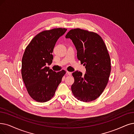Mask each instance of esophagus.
<instances>
[{"label":"esophagus","instance_id":"obj_1","mask_svg":"<svg viewBox=\"0 0 134 134\" xmlns=\"http://www.w3.org/2000/svg\"><path fill=\"white\" fill-rule=\"evenodd\" d=\"M66 73H67V74L68 75H72V72H69V71H66Z\"/></svg>","mask_w":134,"mask_h":134}]
</instances>
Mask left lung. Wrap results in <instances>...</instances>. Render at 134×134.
<instances>
[{
  "label": "left lung",
  "mask_w": 134,
  "mask_h": 134,
  "mask_svg": "<svg viewBox=\"0 0 134 134\" xmlns=\"http://www.w3.org/2000/svg\"><path fill=\"white\" fill-rule=\"evenodd\" d=\"M65 37L72 40L77 50V59L86 69L84 75L78 71L72 73V94L84 102L94 100L108 82L111 63L107 48L98 34L86 30L71 29Z\"/></svg>",
  "instance_id": "obj_1"
}]
</instances>
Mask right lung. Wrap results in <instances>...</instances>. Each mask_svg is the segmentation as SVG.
<instances>
[{"mask_svg": "<svg viewBox=\"0 0 134 134\" xmlns=\"http://www.w3.org/2000/svg\"><path fill=\"white\" fill-rule=\"evenodd\" d=\"M66 30L55 28L41 32L34 37L24 52L22 78L30 97L38 102H46L53 98L66 73L64 70L57 72L47 65L52 64L55 43Z\"/></svg>", "mask_w": 134, "mask_h": 134, "instance_id": "add662e5", "label": "right lung"}]
</instances>
